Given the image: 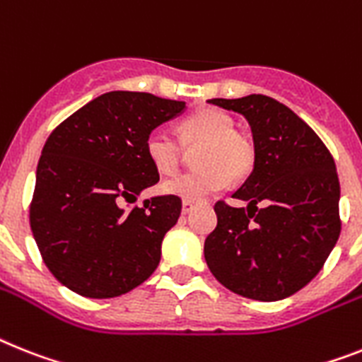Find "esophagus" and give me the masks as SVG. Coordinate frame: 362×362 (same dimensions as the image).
<instances>
[{"label":"esophagus","mask_w":362,"mask_h":362,"mask_svg":"<svg viewBox=\"0 0 362 362\" xmlns=\"http://www.w3.org/2000/svg\"><path fill=\"white\" fill-rule=\"evenodd\" d=\"M193 206H195V200H184V202H182V211H184V214H189L191 209H193Z\"/></svg>","instance_id":"esophagus-1"}]
</instances>
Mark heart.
Wrapping results in <instances>:
<instances>
[{"mask_svg":"<svg viewBox=\"0 0 362 362\" xmlns=\"http://www.w3.org/2000/svg\"><path fill=\"white\" fill-rule=\"evenodd\" d=\"M187 147H197L200 169L176 175L162 184L163 193L199 200L228 186L230 178H245L256 163V147L235 130L230 114L206 108L187 115L180 123V138L165 129H153L145 138V153L160 173L171 175L180 167Z\"/></svg>","mask_w":362,"mask_h":362,"instance_id":"1","label":"heart"}]
</instances>
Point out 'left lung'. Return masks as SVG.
<instances>
[{"label":"left lung","instance_id":"1","mask_svg":"<svg viewBox=\"0 0 362 362\" xmlns=\"http://www.w3.org/2000/svg\"><path fill=\"white\" fill-rule=\"evenodd\" d=\"M208 103L247 117L256 163L232 195L248 208L215 202L217 226L204 241L206 263L232 293L284 300L320 272L341 235L333 156L305 121L272 97Z\"/></svg>","mask_w":362,"mask_h":362}]
</instances>
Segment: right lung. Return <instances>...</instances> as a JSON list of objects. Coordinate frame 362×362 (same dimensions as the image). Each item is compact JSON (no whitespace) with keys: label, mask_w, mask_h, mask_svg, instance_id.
I'll use <instances>...</instances> for the list:
<instances>
[{"label":"right lung","mask_w":362,"mask_h":362,"mask_svg":"<svg viewBox=\"0 0 362 362\" xmlns=\"http://www.w3.org/2000/svg\"><path fill=\"white\" fill-rule=\"evenodd\" d=\"M186 108L145 92H108L49 134L36 169L29 223L51 274L73 293L114 298L156 270L182 199L160 195L124 211L121 202L160 180L145 138Z\"/></svg>","instance_id":"add662e5"}]
</instances>
